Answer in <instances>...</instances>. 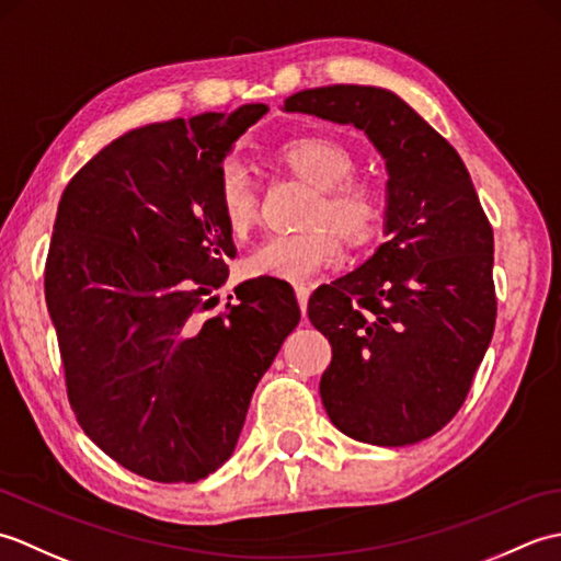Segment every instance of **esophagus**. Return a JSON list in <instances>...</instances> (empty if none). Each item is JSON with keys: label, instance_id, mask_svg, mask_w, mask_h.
I'll return each mask as SVG.
<instances>
[{"label": "esophagus", "instance_id": "34e87169", "mask_svg": "<svg viewBox=\"0 0 561 561\" xmlns=\"http://www.w3.org/2000/svg\"><path fill=\"white\" fill-rule=\"evenodd\" d=\"M294 294H296V301H299V308H301V311H306V306H308V296H311V289L304 287V284H299V287H294Z\"/></svg>", "mask_w": 561, "mask_h": 561}]
</instances>
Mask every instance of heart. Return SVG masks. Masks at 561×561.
I'll return each instance as SVG.
<instances>
[{
	"mask_svg": "<svg viewBox=\"0 0 561 561\" xmlns=\"http://www.w3.org/2000/svg\"><path fill=\"white\" fill-rule=\"evenodd\" d=\"M279 161L289 173L318 187L304 219L311 229L262 238L245 255L243 272L248 277L308 282L337 260V236L354 248L374 241L386 219V202L374 183L352 175V151L335 139H291L279 149ZM217 199L233 233L248 231L257 219V187L241 163H224Z\"/></svg>",
	"mask_w": 561,
	"mask_h": 561,
	"instance_id": "1",
	"label": "heart"
}]
</instances>
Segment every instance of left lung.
<instances>
[{
  "instance_id": "left-lung-1",
  "label": "left lung",
  "mask_w": 561,
  "mask_h": 561,
  "mask_svg": "<svg viewBox=\"0 0 561 561\" xmlns=\"http://www.w3.org/2000/svg\"><path fill=\"white\" fill-rule=\"evenodd\" d=\"M284 111L364 129L386 159L388 241L316 289L308 318L332 344L320 378L332 424L364 444H416L458 414L492 342V224L458 151L396 93L335 83Z\"/></svg>"
}]
</instances>
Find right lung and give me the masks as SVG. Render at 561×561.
Listing matches in <instances>:
<instances>
[{"mask_svg": "<svg viewBox=\"0 0 561 561\" xmlns=\"http://www.w3.org/2000/svg\"><path fill=\"white\" fill-rule=\"evenodd\" d=\"M265 103L133 129L71 178L45 262L77 422L129 472L197 482L231 458L262 374L299 325L287 282L238 284L221 161ZM233 299V296H229Z\"/></svg>", "mask_w": 561, "mask_h": 561, "instance_id": "add662e5", "label": "right lung"}]
</instances>
